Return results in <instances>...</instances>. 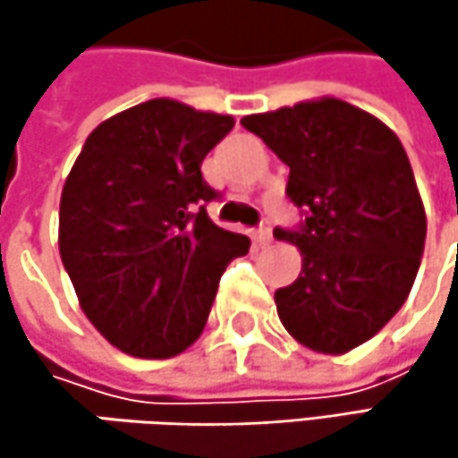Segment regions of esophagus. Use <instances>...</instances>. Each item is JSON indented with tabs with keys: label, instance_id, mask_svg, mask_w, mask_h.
Segmentation results:
<instances>
[{
	"label": "esophagus",
	"instance_id": "34e87169",
	"mask_svg": "<svg viewBox=\"0 0 458 458\" xmlns=\"http://www.w3.org/2000/svg\"><path fill=\"white\" fill-rule=\"evenodd\" d=\"M273 238V230H270V225H262V228L254 230V241H259V243H267Z\"/></svg>",
	"mask_w": 458,
	"mask_h": 458
}]
</instances>
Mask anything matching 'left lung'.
<instances>
[{"mask_svg":"<svg viewBox=\"0 0 458 458\" xmlns=\"http://www.w3.org/2000/svg\"><path fill=\"white\" fill-rule=\"evenodd\" d=\"M241 124L289 166L286 196L305 212L297 230H273L302 254L300 278L276 292L278 318L300 344L342 355L411 292L427 217L409 156L387 124L336 98Z\"/></svg>","mask_w":458,"mask_h":458,"instance_id":"8db88e82","label":"left lung"}]
</instances>
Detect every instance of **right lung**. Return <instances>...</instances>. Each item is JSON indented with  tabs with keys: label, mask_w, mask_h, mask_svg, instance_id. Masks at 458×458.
<instances>
[{
	"label": "right lung",
	"mask_w": 458,
	"mask_h": 458,
	"mask_svg": "<svg viewBox=\"0 0 458 458\" xmlns=\"http://www.w3.org/2000/svg\"><path fill=\"white\" fill-rule=\"evenodd\" d=\"M233 116L156 98L87 138L60 196V259L92 326L122 352L172 358L204 331L249 238L209 220L201 161Z\"/></svg>",
	"instance_id": "1"
}]
</instances>
